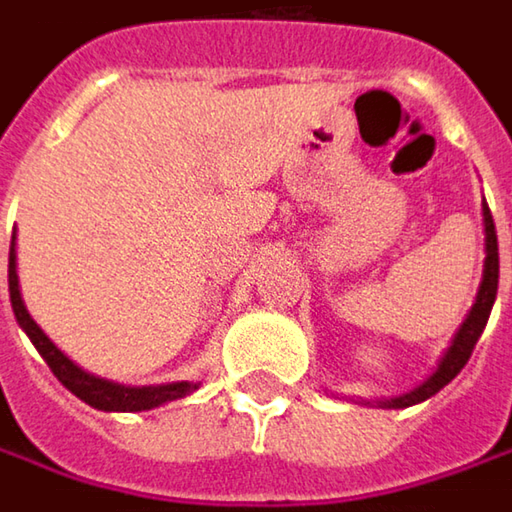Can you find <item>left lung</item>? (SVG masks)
Here are the masks:
<instances>
[{
  "instance_id": "obj_1",
  "label": "left lung",
  "mask_w": 512,
  "mask_h": 512,
  "mask_svg": "<svg viewBox=\"0 0 512 512\" xmlns=\"http://www.w3.org/2000/svg\"><path fill=\"white\" fill-rule=\"evenodd\" d=\"M484 276H481V285H478V294H475V303L466 314V320L460 323V329L455 332L449 349L443 352V358L437 361V370L425 379L422 384H417L414 390L402 393V396H393V399H382L379 405L382 408H408V405H417V402H425L428 396H434L437 390H443L446 384L455 379L457 373L466 367L472 349L478 344L487 320H490V311H493L495 294H498V236H495V224L493 215H490V206L484 203Z\"/></svg>"
}]
</instances>
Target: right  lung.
<instances>
[{"instance_id":"obj_1","label":"right lung","mask_w":512,"mask_h":512,"mask_svg":"<svg viewBox=\"0 0 512 512\" xmlns=\"http://www.w3.org/2000/svg\"><path fill=\"white\" fill-rule=\"evenodd\" d=\"M8 291H11V306L17 314V323L22 332L31 338V344L43 355V361L49 364V370L57 376V382L66 390H72L78 399H84L87 405L98 411H151L160 408L165 402L183 399L189 393H195L201 382H168V384H148V387H125L119 382H107L98 379L87 370H81L78 364H72L60 349L49 341V335L34 323V317L28 314L22 294H19V276H17V236H11V256H8Z\"/></svg>"}]
</instances>
